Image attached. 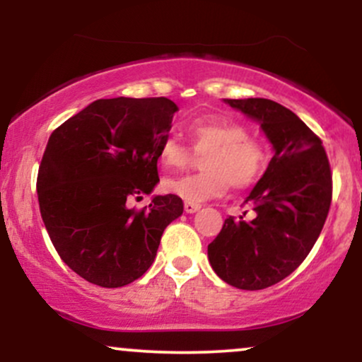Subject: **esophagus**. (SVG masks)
Segmentation results:
<instances>
[{
  "mask_svg": "<svg viewBox=\"0 0 362 362\" xmlns=\"http://www.w3.org/2000/svg\"><path fill=\"white\" fill-rule=\"evenodd\" d=\"M201 204H197V202H185L184 204V209H185V213H195V211H199L201 209Z\"/></svg>",
  "mask_w": 362,
  "mask_h": 362,
  "instance_id": "34e87169",
  "label": "esophagus"
}]
</instances>
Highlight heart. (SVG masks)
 <instances>
[{
	"label": "heart",
	"mask_w": 362,
	"mask_h": 362,
	"mask_svg": "<svg viewBox=\"0 0 362 362\" xmlns=\"http://www.w3.org/2000/svg\"><path fill=\"white\" fill-rule=\"evenodd\" d=\"M190 147L201 156V173L167 178L165 190L185 202H202L228 190L248 189L260 180L267 168L269 148L264 141L250 136L248 127L233 119L202 115L185 126ZM192 152L184 143L172 138L161 141L158 160L165 170L185 168Z\"/></svg>",
	"instance_id": "obj_1"
}]
</instances>
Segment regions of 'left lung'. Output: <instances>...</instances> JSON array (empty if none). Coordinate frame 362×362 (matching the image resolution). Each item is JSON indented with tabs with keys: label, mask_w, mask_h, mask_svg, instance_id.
I'll use <instances>...</instances> for the list:
<instances>
[{
	"label": "left lung",
	"mask_w": 362,
	"mask_h": 362,
	"mask_svg": "<svg viewBox=\"0 0 362 362\" xmlns=\"http://www.w3.org/2000/svg\"><path fill=\"white\" fill-rule=\"evenodd\" d=\"M260 124L272 143L271 163L247 197L253 218L224 219L207 245L214 272L238 289L257 291L288 277L308 257L332 202V172L322 139L281 103L224 98Z\"/></svg>",
	"instance_id": "8db88e82"
}]
</instances>
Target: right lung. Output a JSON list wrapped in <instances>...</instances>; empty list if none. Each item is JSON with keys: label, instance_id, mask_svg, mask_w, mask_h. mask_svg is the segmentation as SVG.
Masks as SVG:
<instances>
[{"label": "right lung", "instance_id": "add662e5", "mask_svg": "<svg viewBox=\"0 0 362 362\" xmlns=\"http://www.w3.org/2000/svg\"><path fill=\"white\" fill-rule=\"evenodd\" d=\"M178 107L170 98H102L54 129L37 175L40 216L59 257L83 279L122 288L151 267L178 195L151 194L158 149Z\"/></svg>", "mask_w": 362, "mask_h": 362}]
</instances>
